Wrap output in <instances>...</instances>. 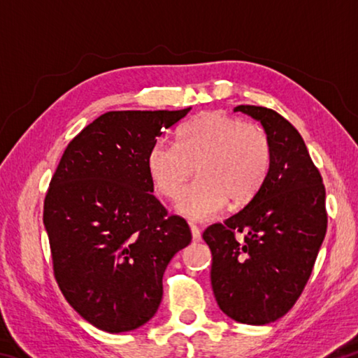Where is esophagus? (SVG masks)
Instances as JSON below:
<instances>
[{"mask_svg": "<svg viewBox=\"0 0 358 358\" xmlns=\"http://www.w3.org/2000/svg\"><path fill=\"white\" fill-rule=\"evenodd\" d=\"M191 235L194 241H201V229H199L196 224H191Z\"/></svg>", "mask_w": 358, "mask_h": 358, "instance_id": "1", "label": "esophagus"}]
</instances>
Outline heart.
I'll return each mask as SVG.
<instances>
[{
    "label": "heart",
    "instance_id": "1",
    "mask_svg": "<svg viewBox=\"0 0 358 358\" xmlns=\"http://www.w3.org/2000/svg\"><path fill=\"white\" fill-rule=\"evenodd\" d=\"M196 166L199 180L178 197L175 210L194 221L250 202L262 189L271 166V143L257 124L224 112H203L178 129V141L156 138L147 169L161 196L175 199Z\"/></svg>",
    "mask_w": 358,
    "mask_h": 358
}]
</instances>
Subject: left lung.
Listing matches in <instances>:
<instances>
[{"label":"left lung","instance_id":"8db88e82","mask_svg":"<svg viewBox=\"0 0 358 358\" xmlns=\"http://www.w3.org/2000/svg\"><path fill=\"white\" fill-rule=\"evenodd\" d=\"M271 143L268 177L243 210L203 232L221 311L241 324L282 317L303 292L327 232L325 187L292 124L271 108L238 106Z\"/></svg>","mask_w":358,"mask_h":358}]
</instances>
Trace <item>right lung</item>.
<instances>
[{
    "mask_svg": "<svg viewBox=\"0 0 358 358\" xmlns=\"http://www.w3.org/2000/svg\"><path fill=\"white\" fill-rule=\"evenodd\" d=\"M183 110L107 112L64 150L44 202L53 271L96 329L136 330L155 316L162 275L191 230L153 196L147 155Z\"/></svg>",
    "mask_w": 358,
    "mask_h": 358,
    "instance_id": "add662e5",
    "label": "right lung"
}]
</instances>
